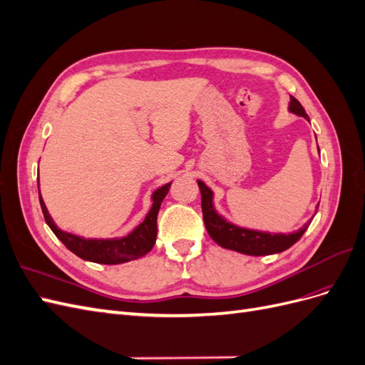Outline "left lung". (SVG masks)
Masks as SVG:
<instances>
[{
  "instance_id": "8db88e82",
  "label": "left lung",
  "mask_w": 365,
  "mask_h": 365,
  "mask_svg": "<svg viewBox=\"0 0 365 365\" xmlns=\"http://www.w3.org/2000/svg\"><path fill=\"white\" fill-rule=\"evenodd\" d=\"M288 111L309 121L304 108L292 96H289ZM197 185H200L201 189L202 216L210 237L222 248L240 254H247V256H269V254H277L291 248L295 242L304 235V231L311 225L314 219L312 217L311 220H307L302 228H298L297 231H291V233H269V231L240 227L235 222H231V220L227 219L222 213L217 212V208L215 205V192L210 189L202 180H197ZM317 210L318 205L315 208V215Z\"/></svg>"
}]
</instances>
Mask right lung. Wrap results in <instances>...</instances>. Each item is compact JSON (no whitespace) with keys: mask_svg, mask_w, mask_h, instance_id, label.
<instances>
[{"mask_svg":"<svg viewBox=\"0 0 365 365\" xmlns=\"http://www.w3.org/2000/svg\"><path fill=\"white\" fill-rule=\"evenodd\" d=\"M170 184L168 182L157 190H153L150 195V210L148 212L145 220L140 225H137L134 230L128 233L126 236L121 237H109V239H88L83 236H77L68 231L61 230L53 217L50 216L48 210L43 202L41 190H39V202L43 213V219H46L47 225L51 228V231L56 237L67 247L71 252H74L77 257H81L88 262L102 263V264H120L126 263L130 260H137L152 250L157 240V217L161 202L169 193ZM39 189V181H38Z\"/></svg>","mask_w":365,"mask_h":365,"instance_id":"1","label":"right lung"}]
</instances>
